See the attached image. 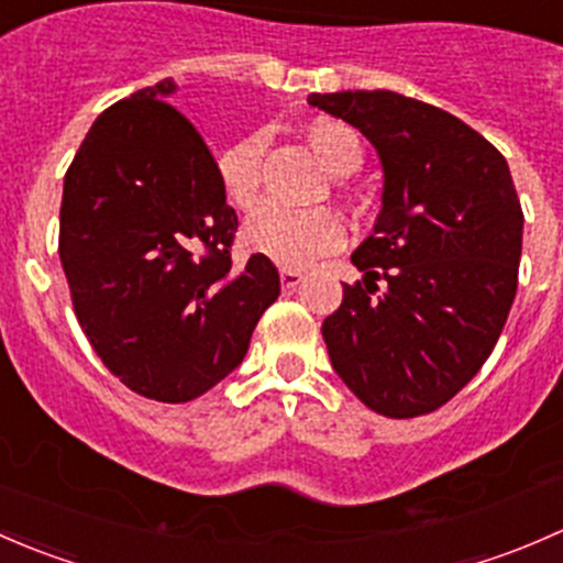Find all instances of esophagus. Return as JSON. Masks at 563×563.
I'll return each instance as SVG.
<instances>
[{
  "label": "esophagus",
  "mask_w": 563,
  "mask_h": 563,
  "mask_svg": "<svg viewBox=\"0 0 563 563\" xmlns=\"http://www.w3.org/2000/svg\"><path fill=\"white\" fill-rule=\"evenodd\" d=\"M280 283L283 288H297L302 283V272L291 269V266H283L280 269Z\"/></svg>",
  "instance_id": "obj_1"
}]
</instances>
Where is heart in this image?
Returning <instances> with one entry per match:
<instances>
[{
	"instance_id": "b5f03b06",
	"label": "heart",
	"mask_w": 563,
	"mask_h": 563,
	"mask_svg": "<svg viewBox=\"0 0 563 563\" xmlns=\"http://www.w3.org/2000/svg\"><path fill=\"white\" fill-rule=\"evenodd\" d=\"M305 141L332 176L356 172L362 161L360 139L340 119L318 117L305 128ZM261 152L264 135H247L218 157V179L225 198L236 209L253 207L261 187ZM242 242L253 253L280 266H305L343 242V229L329 209H286L264 201L247 214Z\"/></svg>"
}]
</instances>
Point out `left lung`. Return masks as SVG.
Wrapping results in <instances>:
<instances>
[{"mask_svg":"<svg viewBox=\"0 0 563 563\" xmlns=\"http://www.w3.org/2000/svg\"><path fill=\"white\" fill-rule=\"evenodd\" d=\"M310 106L354 124L378 152L382 212L351 255L362 272L323 318L334 373L373 411H435L490 356L523 253V209L501 152L441 108L387 92Z\"/></svg>","mask_w":563,"mask_h":563,"instance_id":"obj_1","label":"left lung"}]
</instances>
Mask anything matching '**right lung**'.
Listing matches in <instances>:
<instances>
[{
  "mask_svg": "<svg viewBox=\"0 0 563 563\" xmlns=\"http://www.w3.org/2000/svg\"><path fill=\"white\" fill-rule=\"evenodd\" d=\"M172 78L106 108L65 174L59 258L73 308L124 387L187 402L242 365L280 294L266 255L231 261L234 207Z\"/></svg>",
  "mask_w": 563,
  "mask_h": 563,
  "instance_id": "add662e5",
  "label": "right lung"
}]
</instances>
